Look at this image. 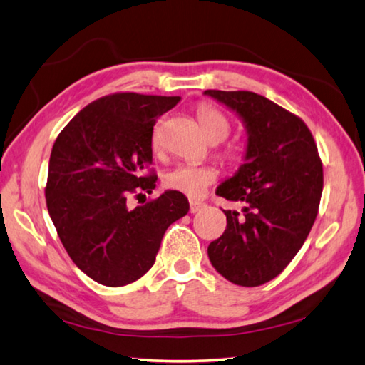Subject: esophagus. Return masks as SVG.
<instances>
[{"instance_id": "esophagus-1", "label": "esophagus", "mask_w": 365, "mask_h": 365, "mask_svg": "<svg viewBox=\"0 0 365 365\" xmlns=\"http://www.w3.org/2000/svg\"><path fill=\"white\" fill-rule=\"evenodd\" d=\"M206 205L202 201H196V200H190V212L195 214L197 211H201L202 207H205Z\"/></svg>"}]
</instances>
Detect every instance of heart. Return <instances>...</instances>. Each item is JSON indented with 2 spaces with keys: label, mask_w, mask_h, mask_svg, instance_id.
<instances>
[{
  "label": "heart",
  "mask_w": 365,
  "mask_h": 365,
  "mask_svg": "<svg viewBox=\"0 0 365 365\" xmlns=\"http://www.w3.org/2000/svg\"><path fill=\"white\" fill-rule=\"evenodd\" d=\"M197 120H200L202 132L211 143H219V141L227 138L228 132H230V122L227 117L219 109L207 106V104L197 108ZM159 146L160 140L159 132L156 130L153 135V148L159 150ZM215 178H217V170L212 165L178 164L164 175V185L165 188L178 191L185 196L200 197L207 187H211L215 182Z\"/></svg>",
  "instance_id": "heart-1"
}]
</instances>
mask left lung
Wrapping results in <instances>:
<instances>
[{"label":"left lung","instance_id":"obj_1","mask_svg":"<svg viewBox=\"0 0 365 365\" xmlns=\"http://www.w3.org/2000/svg\"><path fill=\"white\" fill-rule=\"evenodd\" d=\"M243 122V164L215 193L240 201L224 211L227 228L207 246L209 261L228 282L259 287L275 279L306 242L317 217L324 170L306 123L252 91L206 90Z\"/></svg>","mask_w":365,"mask_h":365}]
</instances>
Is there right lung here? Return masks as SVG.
Masks as SVG:
<instances>
[{
	"mask_svg": "<svg viewBox=\"0 0 365 365\" xmlns=\"http://www.w3.org/2000/svg\"><path fill=\"white\" fill-rule=\"evenodd\" d=\"M180 96L115 93L83 108L51 150L46 206L73 264L101 285L123 287L153 267L165 230L190 211L168 190L130 209L128 193H153V127Z\"/></svg>",
	"mask_w": 365,
	"mask_h": 365,
	"instance_id": "right-lung-1",
	"label": "right lung"
}]
</instances>
